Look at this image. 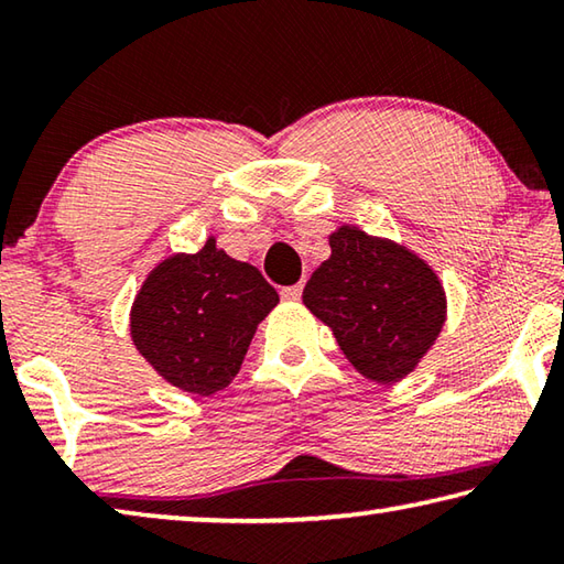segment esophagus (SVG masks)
<instances>
[{
	"mask_svg": "<svg viewBox=\"0 0 564 564\" xmlns=\"http://www.w3.org/2000/svg\"><path fill=\"white\" fill-rule=\"evenodd\" d=\"M301 293H303V285L301 283L299 285H289V289H281V299L283 301H299Z\"/></svg>",
	"mask_w": 564,
	"mask_h": 564,
	"instance_id": "1",
	"label": "esophagus"
}]
</instances>
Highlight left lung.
I'll return each mask as SVG.
<instances>
[{"label": "left lung", "instance_id": "8db88e82", "mask_svg": "<svg viewBox=\"0 0 564 564\" xmlns=\"http://www.w3.org/2000/svg\"><path fill=\"white\" fill-rule=\"evenodd\" d=\"M330 256L303 289V303L333 330L362 378L390 386L413 373L447 318L441 275L413 248L340 224Z\"/></svg>", "mask_w": 564, "mask_h": 564}]
</instances>
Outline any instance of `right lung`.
Masks as SVG:
<instances>
[{
	"mask_svg": "<svg viewBox=\"0 0 564 564\" xmlns=\"http://www.w3.org/2000/svg\"><path fill=\"white\" fill-rule=\"evenodd\" d=\"M275 305L279 293L261 271L208 236L196 253H171L149 271L133 295L129 333L169 386L208 398L234 383Z\"/></svg>",
	"mask_w": 564,
	"mask_h": 564,
	"instance_id": "1",
	"label": "right lung"
}]
</instances>
